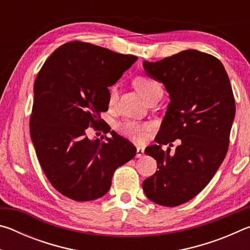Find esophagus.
Masks as SVG:
<instances>
[{
	"label": "esophagus",
	"mask_w": 250,
	"mask_h": 250,
	"mask_svg": "<svg viewBox=\"0 0 250 250\" xmlns=\"http://www.w3.org/2000/svg\"><path fill=\"white\" fill-rule=\"evenodd\" d=\"M143 154H145V150H143L141 146H138L137 147V154H135V156H137V158H142Z\"/></svg>",
	"instance_id": "34e87169"
}]
</instances>
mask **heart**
<instances>
[{
	"mask_svg": "<svg viewBox=\"0 0 250 250\" xmlns=\"http://www.w3.org/2000/svg\"><path fill=\"white\" fill-rule=\"evenodd\" d=\"M133 84L135 89L138 90L139 94H140L143 98L146 99L150 95L153 94L154 91L162 89L160 86L159 83H156L155 80L151 79L149 77H145V76H139L134 79ZM118 99V90L116 86H112L109 88L108 92V104L109 107H113L116 104ZM149 128L147 125L140 124V122L137 121H125L118 125V129H119L122 134H125V137L130 139H133L135 141H142L143 139L146 138V130Z\"/></svg>",
	"mask_w": 250,
	"mask_h": 250,
	"instance_id": "b5f03b06",
	"label": "heart"
}]
</instances>
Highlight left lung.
Wrapping results in <instances>:
<instances>
[{
    "label": "left lung",
    "mask_w": 250,
    "mask_h": 250,
    "mask_svg": "<svg viewBox=\"0 0 250 250\" xmlns=\"http://www.w3.org/2000/svg\"><path fill=\"white\" fill-rule=\"evenodd\" d=\"M147 76L162 83L170 96L155 142L146 154L158 168L143 181L146 197L173 207L192 200L213 179L225 159L235 99L229 78L219 59L186 49L162 61L143 62ZM179 138L176 152L162 149Z\"/></svg>",
    "instance_id": "8db88e82"
}]
</instances>
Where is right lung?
<instances>
[{
	"label": "right lung",
	"mask_w": 250,
	"mask_h": 250,
	"mask_svg": "<svg viewBox=\"0 0 250 250\" xmlns=\"http://www.w3.org/2000/svg\"><path fill=\"white\" fill-rule=\"evenodd\" d=\"M137 59L74 41L55 50L37 75L29 132L46 177L64 196L78 202L104 196L115 171L137 153L115 131L107 141L86 134L89 125H103L108 87Z\"/></svg>",
	"instance_id": "1"
}]
</instances>
